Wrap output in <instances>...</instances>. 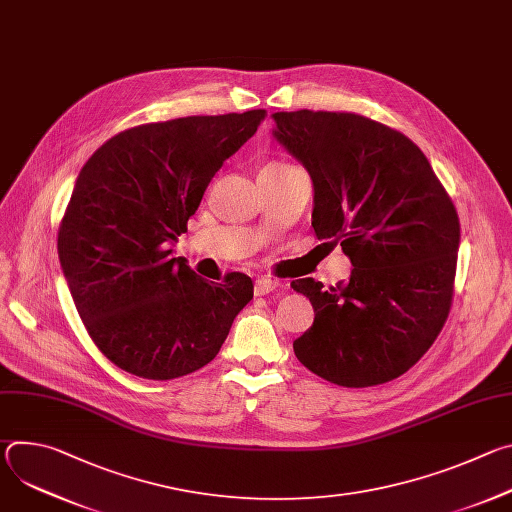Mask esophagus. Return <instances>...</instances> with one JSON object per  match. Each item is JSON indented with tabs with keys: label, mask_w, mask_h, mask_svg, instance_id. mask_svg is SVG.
<instances>
[{
	"label": "esophagus",
	"mask_w": 512,
	"mask_h": 512,
	"mask_svg": "<svg viewBox=\"0 0 512 512\" xmlns=\"http://www.w3.org/2000/svg\"><path fill=\"white\" fill-rule=\"evenodd\" d=\"M275 287H277V281H275L273 277L261 275V277L255 279L253 291H255V296H267V294H271V291H273Z\"/></svg>",
	"instance_id": "1"
}]
</instances>
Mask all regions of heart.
Wrapping results in <instances>:
<instances>
[{
  "label": "heart",
  "mask_w": 512,
  "mask_h": 512,
  "mask_svg": "<svg viewBox=\"0 0 512 512\" xmlns=\"http://www.w3.org/2000/svg\"><path fill=\"white\" fill-rule=\"evenodd\" d=\"M267 166H271V168H279V166H283V164H267Z\"/></svg>",
  "instance_id": "b5f03b06"
}]
</instances>
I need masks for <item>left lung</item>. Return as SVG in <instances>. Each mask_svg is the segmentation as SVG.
<instances>
[{"mask_svg": "<svg viewBox=\"0 0 512 512\" xmlns=\"http://www.w3.org/2000/svg\"><path fill=\"white\" fill-rule=\"evenodd\" d=\"M273 139L310 174L312 227L340 243L350 279L310 298L314 324L294 352L342 387H373L407 373L440 334L452 304L460 221L427 158L403 133L354 113L277 111Z\"/></svg>", "mask_w": 512, "mask_h": 512, "instance_id": "1", "label": "left lung"}]
</instances>
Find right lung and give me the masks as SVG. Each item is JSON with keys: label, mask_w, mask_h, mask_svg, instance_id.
<instances>
[{"label": "right lung", "mask_w": 512, "mask_h": 512, "mask_svg": "<svg viewBox=\"0 0 512 512\" xmlns=\"http://www.w3.org/2000/svg\"><path fill=\"white\" fill-rule=\"evenodd\" d=\"M263 117L253 109L139 125L83 166L58 259L87 332L119 369L152 381L202 369L253 300L251 277L206 281L172 247L214 174Z\"/></svg>", "instance_id": "add662e5"}]
</instances>
